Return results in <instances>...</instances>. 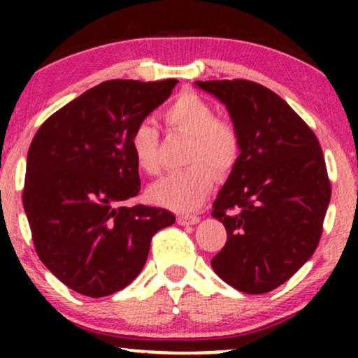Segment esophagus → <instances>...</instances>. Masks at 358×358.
Returning a JSON list of instances; mask_svg holds the SVG:
<instances>
[{"label": "esophagus", "instance_id": "esophagus-1", "mask_svg": "<svg viewBox=\"0 0 358 358\" xmlns=\"http://www.w3.org/2000/svg\"><path fill=\"white\" fill-rule=\"evenodd\" d=\"M200 222L199 217L195 215H179L178 223L182 224V227H189V224H197Z\"/></svg>", "mask_w": 358, "mask_h": 358}]
</instances>
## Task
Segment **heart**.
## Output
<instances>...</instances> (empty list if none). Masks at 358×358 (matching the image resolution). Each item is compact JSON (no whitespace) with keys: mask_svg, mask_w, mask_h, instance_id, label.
I'll use <instances>...</instances> for the list:
<instances>
[{"mask_svg":"<svg viewBox=\"0 0 358 358\" xmlns=\"http://www.w3.org/2000/svg\"><path fill=\"white\" fill-rule=\"evenodd\" d=\"M171 129L192 136L187 169L173 171L150 185L151 202L178 212H192L208 197L215 174L231 171L239 156V135L228 120L217 119L213 106L194 91H184L164 110ZM130 148L141 171H159L158 131L151 120H141L130 135Z\"/></svg>","mask_w":358,"mask_h":358,"instance_id":"obj_1","label":"heart"}]
</instances>
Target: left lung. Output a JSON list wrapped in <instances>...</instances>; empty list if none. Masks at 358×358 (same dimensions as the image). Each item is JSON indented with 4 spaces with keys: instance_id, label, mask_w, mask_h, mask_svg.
I'll return each mask as SVG.
<instances>
[{
    "instance_id": "1",
    "label": "left lung",
    "mask_w": 358,
    "mask_h": 358,
    "mask_svg": "<svg viewBox=\"0 0 358 358\" xmlns=\"http://www.w3.org/2000/svg\"><path fill=\"white\" fill-rule=\"evenodd\" d=\"M227 107L239 153L213 202L227 244L217 275L249 295L285 283L316 251L331 184L316 135L275 92L248 80L195 81Z\"/></svg>"
}]
</instances>
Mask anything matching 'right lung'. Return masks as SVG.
I'll list each match as a JSON object with an SVG mask.
<instances>
[{"instance_id":"obj_1","label":"right lung","mask_w":358,"mask_h":358,"mask_svg":"<svg viewBox=\"0 0 358 358\" xmlns=\"http://www.w3.org/2000/svg\"><path fill=\"white\" fill-rule=\"evenodd\" d=\"M178 80H110L48 117L27 153L22 205L37 256L81 295H112L143 268L169 210L124 200L140 190L130 135L173 92Z\"/></svg>"}]
</instances>
